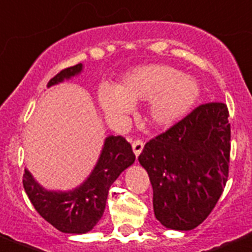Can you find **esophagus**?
<instances>
[{
  "mask_svg": "<svg viewBox=\"0 0 252 252\" xmlns=\"http://www.w3.org/2000/svg\"><path fill=\"white\" fill-rule=\"evenodd\" d=\"M143 145H145V143H143V140H140V139H136L132 142L133 153H135L136 157L142 153V150H143Z\"/></svg>",
  "mask_w": 252,
  "mask_h": 252,
  "instance_id": "34e87169",
  "label": "esophagus"
}]
</instances>
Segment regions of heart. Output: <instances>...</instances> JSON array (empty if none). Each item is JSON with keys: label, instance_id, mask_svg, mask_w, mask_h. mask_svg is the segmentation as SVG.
<instances>
[{"label": "heart", "instance_id": "b5f03b06", "mask_svg": "<svg viewBox=\"0 0 252 252\" xmlns=\"http://www.w3.org/2000/svg\"><path fill=\"white\" fill-rule=\"evenodd\" d=\"M198 95L200 87L193 77L167 64H146L128 71L116 88L103 85L97 99L109 119L129 114L133 104L150 100V123L168 128L189 114Z\"/></svg>", "mask_w": 252, "mask_h": 252}]
</instances>
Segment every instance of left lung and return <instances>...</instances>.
<instances>
[{"label": "left lung", "instance_id": "1", "mask_svg": "<svg viewBox=\"0 0 252 252\" xmlns=\"http://www.w3.org/2000/svg\"><path fill=\"white\" fill-rule=\"evenodd\" d=\"M227 117L225 103L200 104L145 145L138 158L153 188L156 218L165 227L191 230L218 203L230 162Z\"/></svg>", "mask_w": 252, "mask_h": 252}]
</instances>
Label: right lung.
<instances>
[{"mask_svg": "<svg viewBox=\"0 0 252 252\" xmlns=\"http://www.w3.org/2000/svg\"><path fill=\"white\" fill-rule=\"evenodd\" d=\"M83 64L64 68L49 80L48 87L81 73ZM132 146L123 136H107L94 171L74 190H45L25 169L23 188L32 204L44 220L63 233H87L103 215L107 193L119 175L132 165Z\"/></svg>", "mask_w": 252, "mask_h": 252, "instance_id": "add662e5", "label": "right lung"}]
</instances>
